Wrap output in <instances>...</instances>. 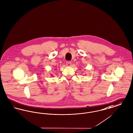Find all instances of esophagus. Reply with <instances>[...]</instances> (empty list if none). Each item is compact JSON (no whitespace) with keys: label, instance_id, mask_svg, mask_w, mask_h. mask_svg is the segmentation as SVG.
Listing matches in <instances>:
<instances>
[{"label":"esophagus","instance_id":"34e87169","mask_svg":"<svg viewBox=\"0 0 133 133\" xmlns=\"http://www.w3.org/2000/svg\"><path fill=\"white\" fill-rule=\"evenodd\" d=\"M66 64L67 66H71V62H67L66 63Z\"/></svg>","mask_w":133,"mask_h":133}]
</instances>
